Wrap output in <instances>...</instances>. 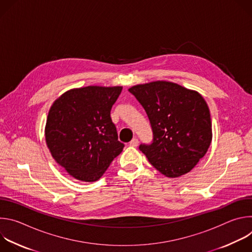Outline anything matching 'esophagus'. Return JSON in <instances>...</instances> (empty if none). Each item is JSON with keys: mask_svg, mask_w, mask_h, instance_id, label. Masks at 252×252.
Wrapping results in <instances>:
<instances>
[{"mask_svg": "<svg viewBox=\"0 0 252 252\" xmlns=\"http://www.w3.org/2000/svg\"><path fill=\"white\" fill-rule=\"evenodd\" d=\"M129 146L132 148H135L138 146V139L136 137H133L130 141H129Z\"/></svg>", "mask_w": 252, "mask_h": 252, "instance_id": "34e87169", "label": "esophagus"}]
</instances>
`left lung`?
Here are the masks:
<instances>
[{"label": "left lung", "mask_w": 252, "mask_h": 252, "mask_svg": "<svg viewBox=\"0 0 252 252\" xmlns=\"http://www.w3.org/2000/svg\"><path fill=\"white\" fill-rule=\"evenodd\" d=\"M145 109L153 129L151 145L140 152L167 177L189 172L202 158L211 142L210 113L195 91L174 83L157 81L128 89Z\"/></svg>", "instance_id": "left-lung-1"}]
</instances>
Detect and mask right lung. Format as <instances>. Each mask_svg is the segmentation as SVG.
Instances as JSON below:
<instances>
[{
	"label": "right lung",
	"instance_id": "obj_1",
	"mask_svg": "<svg viewBox=\"0 0 252 252\" xmlns=\"http://www.w3.org/2000/svg\"><path fill=\"white\" fill-rule=\"evenodd\" d=\"M122 90L98 86L69 90L51 106L47 146L55 160L79 181H97L123 152L125 145L111 119Z\"/></svg>",
	"mask_w": 252,
	"mask_h": 252
}]
</instances>
